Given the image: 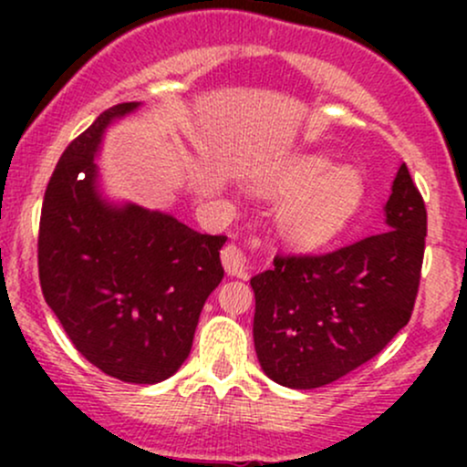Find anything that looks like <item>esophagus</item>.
I'll return each mask as SVG.
<instances>
[{
    "label": "esophagus",
    "instance_id": "1",
    "mask_svg": "<svg viewBox=\"0 0 467 467\" xmlns=\"http://www.w3.org/2000/svg\"><path fill=\"white\" fill-rule=\"evenodd\" d=\"M254 245H259V241L254 239ZM222 264L226 267L230 276H245L248 275V254L241 248L239 244H228L222 250Z\"/></svg>",
    "mask_w": 467,
    "mask_h": 467
}]
</instances>
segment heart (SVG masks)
<instances>
[{"label":"heart","instance_id":"obj_1","mask_svg":"<svg viewBox=\"0 0 467 467\" xmlns=\"http://www.w3.org/2000/svg\"><path fill=\"white\" fill-rule=\"evenodd\" d=\"M287 191L276 213L283 239L294 245L331 241L351 223L364 200V180L353 166H334L325 155H301L275 180Z\"/></svg>","mask_w":467,"mask_h":467}]
</instances>
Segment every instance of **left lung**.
Segmentation results:
<instances>
[{"instance_id":"left-lung-1","label":"left lung","mask_w":467,"mask_h":467,"mask_svg":"<svg viewBox=\"0 0 467 467\" xmlns=\"http://www.w3.org/2000/svg\"><path fill=\"white\" fill-rule=\"evenodd\" d=\"M423 241L426 206L400 164L382 233L329 254L276 256L252 276V336L267 378L318 389L378 356L410 320Z\"/></svg>"}]
</instances>
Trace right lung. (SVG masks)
Listing matches in <instances>:
<instances>
[{
  "instance_id": "obj_1",
  "label": "right lung",
  "mask_w": 467,
  "mask_h": 467,
  "mask_svg": "<svg viewBox=\"0 0 467 467\" xmlns=\"http://www.w3.org/2000/svg\"><path fill=\"white\" fill-rule=\"evenodd\" d=\"M138 107L103 111L63 151L41 208L39 281L94 367L122 382L158 384L189 358L203 303L223 278L226 237L100 189L105 131Z\"/></svg>"
}]
</instances>
